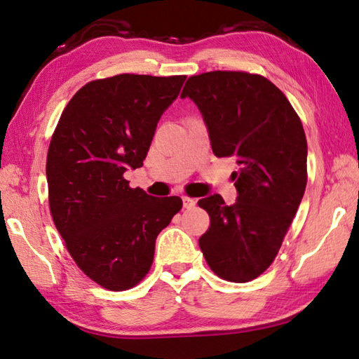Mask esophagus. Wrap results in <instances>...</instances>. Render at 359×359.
Returning a JSON list of instances; mask_svg holds the SVG:
<instances>
[{"instance_id": "esophagus-1", "label": "esophagus", "mask_w": 359, "mask_h": 359, "mask_svg": "<svg viewBox=\"0 0 359 359\" xmlns=\"http://www.w3.org/2000/svg\"><path fill=\"white\" fill-rule=\"evenodd\" d=\"M182 201H184V208H187V210H191L196 205V199H191V197L184 196L182 197Z\"/></svg>"}]
</instances>
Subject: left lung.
Masks as SVG:
<instances>
[{"mask_svg": "<svg viewBox=\"0 0 359 359\" xmlns=\"http://www.w3.org/2000/svg\"><path fill=\"white\" fill-rule=\"evenodd\" d=\"M199 108L216 157H234L238 199L199 201L210 228L199 247L219 278L248 282L264 273L296 215L307 185V140L287 97L256 74L215 71L182 90Z\"/></svg>", "mask_w": 359, "mask_h": 359, "instance_id": "1", "label": "left lung"}]
</instances>
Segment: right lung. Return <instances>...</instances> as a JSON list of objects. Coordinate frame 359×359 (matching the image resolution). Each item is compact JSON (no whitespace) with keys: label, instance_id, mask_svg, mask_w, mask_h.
<instances>
[{"label":"right lung","instance_id":"add662e5","mask_svg":"<svg viewBox=\"0 0 359 359\" xmlns=\"http://www.w3.org/2000/svg\"><path fill=\"white\" fill-rule=\"evenodd\" d=\"M185 79L121 74L90 81L52 135L46 177L53 224L81 271L112 292L147 276L158 233L182 208L177 196L129 188L123 174L143 165Z\"/></svg>","mask_w":359,"mask_h":359}]
</instances>
